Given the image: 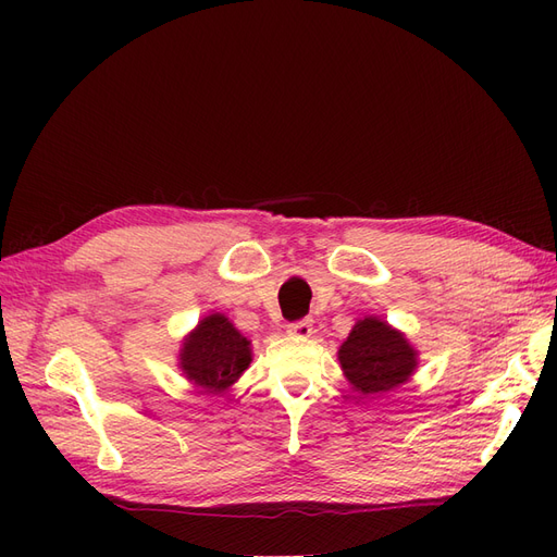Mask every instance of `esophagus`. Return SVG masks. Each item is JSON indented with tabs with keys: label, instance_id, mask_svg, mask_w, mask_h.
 <instances>
[{
	"label": "esophagus",
	"instance_id": "1",
	"mask_svg": "<svg viewBox=\"0 0 557 557\" xmlns=\"http://www.w3.org/2000/svg\"><path fill=\"white\" fill-rule=\"evenodd\" d=\"M313 332V323L309 318H301V320H295V323L288 325V334L293 336H301V339H307V336Z\"/></svg>",
	"mask_w": 557,
	"mask_h": 557
}]
</instances>
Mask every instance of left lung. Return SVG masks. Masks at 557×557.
I'll return each mask as SVG.
<instances>
[{"label":"left lung","instance_id":"obj_1","mask_svg":"<svg viewBox=\"0 0 557 557\" xmlns=\"http://www.w3.org/2000/svg\"><path fill=\"white\" fill-rule=\"evenodd\" d=\"M339 362L358 393L381 395L409 381L416 369V350L401 332L383 320L364 318L339 348Z\"/></svg>","mask_w":557,"mask_h":557}]
</instances>
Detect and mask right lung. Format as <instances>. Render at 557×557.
<instances>
[{
	"instance_id": "1",
	"label": "right lung",
	"mask_w": 557,
	"mask_h": 557,
	"mask_svg": "<svg viewBox=\"0 0 557 557\" xmlns=\"http://www.w3.org/2000/svg\"><path fill=\"white\" fill-rule=\"evenodd\" d=\"M250 364V342L223 313L201 320L185 339L181 367L188 379L209 393H221Z\"/></svg>"
}]
</instances>
